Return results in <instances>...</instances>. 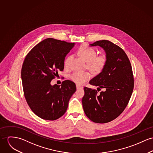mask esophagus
<instances>
[{"mask_svg": "<svg viewBox=\"0 0 153 153\" xmlns=\"http://www.w3.org/2000/svg\"><path fill=\"white\" fill-rule=\"evenodd\" d=\"M76 88H77V90H79V89H82V88H83V87H82V86H80V85H76Z\"/></svg>", "mask_w": 153, "mask_h": 153, "instance_id": "obj_1", "label": "esophagus"}]
</instances>
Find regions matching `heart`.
Segmentation results:
<instances>
[{
  "label": "heart",
  "mask_w": 153,
  "mask_h": 153,
  "mask_svg": "<svg viewBox=\"0 0 153 153\" xmlns=\"http://www.w3.org/2000/svg\"><path fill=\"white\" fill-rule=\"evenodd\" d=\"M79 52L82 58L87 62V66L94 73H98L102 71L107 63V56L105 54L97 55V51L87 45H82L79 48ZM72 56H69L65 60V65L69 66ZM91 77L88 71H76L71 74V80L77 84L82 85Z\"/></svg>",
  "instance_id": "heart-1"
}]
</instances>
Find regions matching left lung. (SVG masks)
I'll use <instances>...</instances> for the list:
<instances>
[{
    "mask_svg": "<svg viewBox=\"0 0 153 153\" xmlns=\"http://www.w3.org/2000/svg\"><path fill=\"white\" fill-rule=\"evenodd\" d=\"M90 46H100L106 52L107 63L90 84L97 90L85 87L82 98L85 114L97 123H105L118 117L128 104L134 88L129 59L125 51L108 40L97 41ZM101 89L103 91L98 93Z\"/></svg>",
    "mask_w": 153,
    "mask_h": 153,
    "instance_id": "1",
    "label": "left lung"
}]
</instances>
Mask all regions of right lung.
<instances>
[{"instance_id": "right-lung-1", "label": "right lung", "mask_w": 153, "mask_h": 153, "mask_svg": "<svg viewBox=\"0 0 153 153\" xmlns=\"http://www.w3.org/2000/svg\"><path fill=\"white\" fill-rule=\"evenodd\" d=\"M49 38L35 45L27 55L22 68L24 95L32 111L45 120H55L66 112L69 101L76 91L74 82L65 80L60 85L51 82L64 69L65 58L74 47Z\"/></svg>"}]
</instances>
